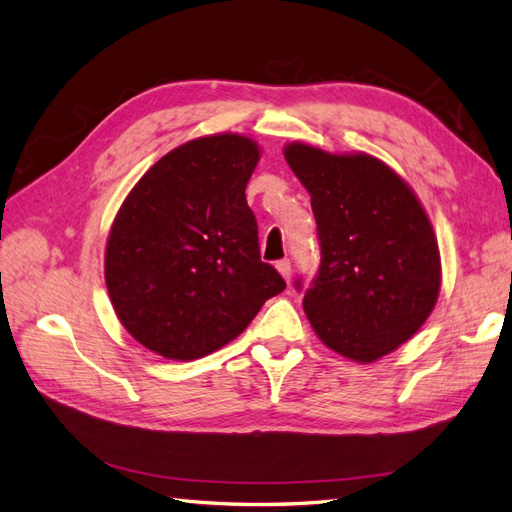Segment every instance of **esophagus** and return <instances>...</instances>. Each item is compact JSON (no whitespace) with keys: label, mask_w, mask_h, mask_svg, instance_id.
<instances>
[{"label":"esophagus","mask_w":512,"mask_h":512,"mask_svg":"<svg viewBox=\"0 0 512 512\" xmlns=\"http://www.w3.org/2000/svg\"><path fill=\"white\" fill-rule=\"evenodd\" d=\"M276 269H278V274H280L282 278H285L287 282L291 280V263H289L287 258H285V260H278V263H276Z\"/></svg>","instance_id":"esophagus-1"}]
</instances>
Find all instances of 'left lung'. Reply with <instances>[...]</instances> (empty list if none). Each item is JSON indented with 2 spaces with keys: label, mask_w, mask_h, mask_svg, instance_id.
Masks as SVG:
<instances>
[{
  "label": "left lung",
  "mask_w": 512,
  "mask_h": 512,
  "mask_svg": "<svg viewBox=\"0 0 512 512\" xmlns=\"http://www.w3.org/2000/svg\"><path fill=\"white\" fill-rule=\"evenodd\" d=\"M282 153L311 195L322 245L304 313L326 348L374 363L412 339L438 302L434 227L412 186L379 157L306 142Z\"/></svg>",
  "instance_id": "8db88e82"
}]
</instances>
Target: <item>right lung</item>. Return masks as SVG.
Segmentation results:
<instances>
[{"label": "right lung", "mask_w": 512, "mask_h": 512, "mask_svg": "<svg viewBox=\"0 0 512 512\" xmlns=\"http://www.w3.org/2000/svg\"><path fill=\"white\" fill-rule=\"evenodd\" d=\"M249 135L179 144L124 197L105 247L120 324L155 355L192 361L230 344L285 291L258 254L245 188L260 160Z\"/></svg>", "instance_id": "obj_1"}]
</instances>
